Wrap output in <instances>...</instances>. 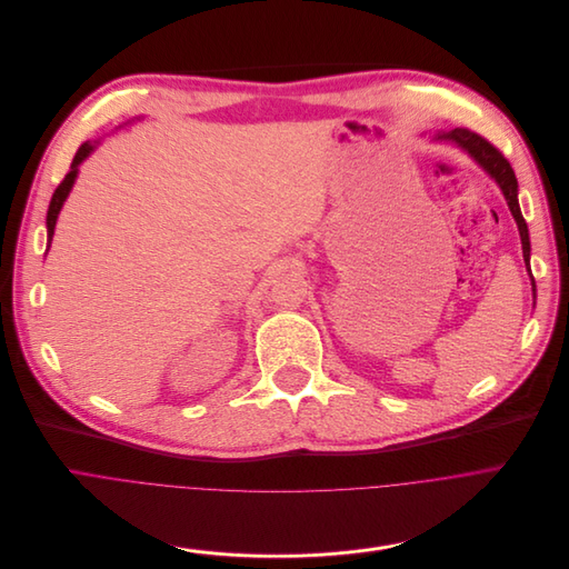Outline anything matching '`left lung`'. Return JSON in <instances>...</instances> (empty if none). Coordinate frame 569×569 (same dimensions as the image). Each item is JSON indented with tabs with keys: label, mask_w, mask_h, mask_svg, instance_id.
I'll use <instances>...</instances> for the list:
<instances>
[{
	"label": "left lung",
	"mask_w": 569,
	"mask_h": 569,
	"mask_svg": "<svg viewBox=\"0 0 569 569\" xmlns=\"http://www.w3.org/2000/svg\"><path fill=\"white\" fill-rule=\"evenodd\" d=\"M435 139L437 141L456 143L458 148L469 152L491 174V179H496V183L500 186V190H502V194L507 199V206H509V210H511V214H513V219L518 223L520 242H522V258H525V264L529 269V251H531V247H529V231H527L525 217H522L520 206H518V179L513 174L511 163L485 137H480V134H476V132H471L467 128H456V130H450V132H441ZM529 276H531V269H529ZM533 293H536V284H533Z\"/></svg>",
	"instance_id": "1"
}]
</instances>
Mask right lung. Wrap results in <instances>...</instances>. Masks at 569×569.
<instances>
[{
    "label": "right lung",
    "mask_w": 569,
    "mask_h": 569,
    "mask_svg": "<svg viewBox=\"0 0 569 569\" xmlns=\"http://www.w3.org/2000/svg\"><path fill=\"white\" fill-rule=\"evenodd\" d=\"M96 143H82L73 157V163H71V170L64 174V179L60 181V186L56 188L53 197H51V203H49V210H47V247H51V240H53V231H56V221H58V214H60V208L62 203L67 201L71 188H73V181L78 177V166L93 152Z\"/></svg>",
    "instance_id": "obj_1"
}]
</instances>
